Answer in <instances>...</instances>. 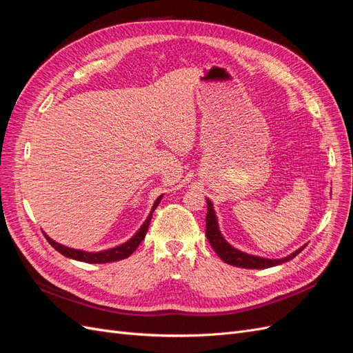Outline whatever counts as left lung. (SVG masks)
Wrapping results in <instances>:
<instances>
[{
	"label": "left lung",
	"mask_w": 353,
	"mask_h": 353,
	"mask_svg": "<svg viewBox=\"0 0 353 353\" xmlns=\"http://www.w3.org/2000/svg\"><path fill=\"white\" fill-rule=\"evenodd\" d=\"M208 201V215H206V237L210 243V245L213 248V250L216 252V254L219 258L232 266H239V268H249V270H265V268H271V266L275 265H281L284 262H288L290 259H293L294 256H297L301 253L303 248H301L299 250H296L294 253H292L290 256L283 259H263V258H258V256H252L248 253H243L237 249L231 248V245L223 240V237L221 236L219 228H218V221H216V215L215 210H213L212 201Z\"/></svg>",
	"instance_id": "obj_1"
}]
</instances>
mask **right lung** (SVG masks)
I'll return each mask as SVG.
<instances>
[{
  "label": "right lung",
  "instance_id": "add662e5",
  "mask_svg": "<svg viewBox=\"0 0 353 353\" xmlns=\"http://www.w3.org/2000/svg\"><path fill=\"white\" fill-rule=\"evenodd\" d=\"M160 200H162V196H160L153 205V209L150 212V215H148V218L145 219V222L143 223V227L138 230V232L135 234V236L128 240L126 243L117 245V248L114 249H110V250H104V252H95V253H90V252H81V250H77V249H69L66 248V245H61L59 243H56L54 240H51L50 237H47L46 234V239L48 240V243L54 248L59 253H61L63 256H66V258H72L74 261H81V262H87V263H108V262H116V261H122V259H126L128 256H131L135 249L140 245V243L144 240L145 234L148 231V225H150V221H152V216H153V212L154 209L159 206Z\"/></svg>",
  "mask_w": 353,
  "mask_h": 353
}]
</instances>
